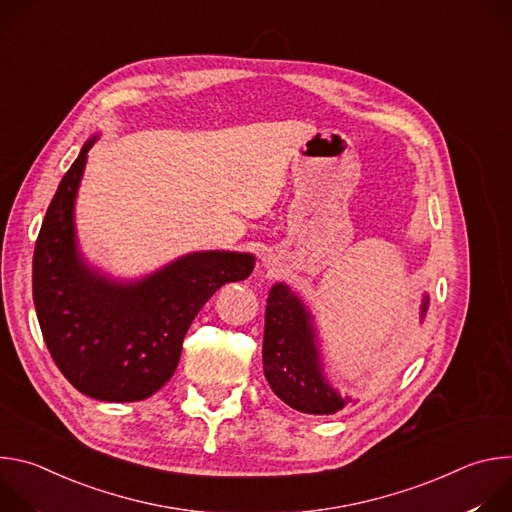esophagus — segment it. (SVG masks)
<instances>
[{
  "label": "esophagus",
  "mask_w": 512,
  "mask_h": 512,
  "mask_svg": "<svg viewBox=\"0 0 512 512\" xmlns=\"http://www.w3.org/2000/svg\"><path fill=\"white\" fill-rule=\"evenodd\" d=\"M263 263H265V265H267V263H269V261H265V259H263Z\"/></svg>",
  "instance_id": "esophagus-1"
}]
</instances>
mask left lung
Segmentation results:
<instances>
[{
  "instance_id": "left-lung-1",
  "label": "left lung",
  "mask_w": 512,
  "mask_h": 512,
  "mask_svg": "<svg viewBox=\"0 0 512 512\" xmlns=\"http://www.w3.org/2000/svg\"><path fill=\"white\" fill-rule=\"evenodd\" d=\"M429 296L421 300V320ZM263 373L271 391L289 407L312 415H332L350 403L324 373L314 316L287 283L269 289L263 332Z\"/></svg>"
}]
</instances>
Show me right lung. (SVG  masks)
Here are the masks:
<instances>
[{
    "label": "right lung",
    "mask_w": 512,
    "mask_h": 512,
    "mask_svg": "<svg viewBox=\"0 0 512 512\" xmlns=\"http://www.w3.org/2000/svg\"><path fill=\"white\" fill-rule=\"evenodd\" d=\"M93 135L58 184L32 261L34 306L44 342L83 395L129 403L174 375L184 336L214 291L247 279L255 255L194 251L139 279H115L81 253L75 202Z\"/></svg>",
    "instance_id": "obj_1"
}]
</instances>
